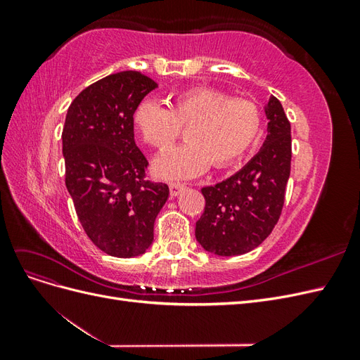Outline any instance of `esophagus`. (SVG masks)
<instances>
[{
	"label": "esophagus",
	"instance_id": "esophagus-1",
	"mask_svg": "<svg viewBox=\"0 0 360 360\" xmlns=\"http://www.w3.org/2000/svg\"><path fill=\"white\" fill-rule=\"evenodd\" d=\"M186 188L184 186L183 183H176V181H172V183H169V193H171V197H177V195Z\"/></svg>",
	"mask_w": 360,
	"mask_h": 360
}]
</instances>
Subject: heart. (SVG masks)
Masks as SVG:
<instances>
[{
  "label": "heart",
  "mask_w": 360,
  "mask_h": 360,
  "mask_svg": "<svg viewBox=\"0 0 360 360\" xmlns=\"http://www.w3.org/2000/svg\"><path fill=\"white\" fill-rule=\"evenodd\" d=\"M134 124L151 147L172 146L181 127H188L189 143L165 151L155 162L162 179H191L213 163L224 168L240 159L261 132L259 108L246 99H231L213 89H192L179 93L168 108L143 101L134 112Z\"/></svg>",
  "instance_id": "obj_1"
}]
</instances>
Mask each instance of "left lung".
Instances as JSON below:
<instances>
[{
    "label": "left lung",
    "mask_w": 360,
    "mask_h": 360,
    "mask_svg": "<svg viewBox=\"0 0 360 360\" xmlns=\"http://www.w3.org/2000/svg\"><path fill=\"white\" fill-rule=\"evenodd\" d=\"M266 117L269 134L258 153L230 179L201 189L205 207L195 237L207 252L246 254L263 243L279 221L291 169V126L274 96Z\"/></svg>",
    "instance_id": "1"
}]
</instances>
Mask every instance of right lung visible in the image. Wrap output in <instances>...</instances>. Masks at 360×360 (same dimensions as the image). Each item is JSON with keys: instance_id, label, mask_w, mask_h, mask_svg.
I'll return each instance as SVG.
<instances>
[{"instance_id": "1", "label": "right lung", "mask_w": 360, "mask_h": 360, "mask_svg": "<svg viewBox=\"0 0 360 360\" xmlns=\"http://www.w3.org/2000/svg\"><path fill=\"white\" fill-rule=\"evenodd\" d=\"M158 84L120 72L86 86L70 103L63 127L66 188L90 240L105 254L130 258L153 243L165 183L146 180L148 162L134 138V112Z\"/></svg>"}]
</instances>
